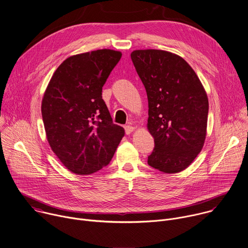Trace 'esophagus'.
<instances>
[{
	"label": "esophagus",
	"mask_w": 248,
	"mask_h": 248,
	"mask_svg": "<svg viewBox=\"0 0 248 248\" xmlns=\"http://www.w3.org/2000/svg\"><path fill=\"white\" fill-rule=\"evenodd\" d=\"M124 130H125L126 134H130L134 130V127L131 126V125H125L124 126Z\"/></svg>",
	"instance_id": "1"
}]
</instances>
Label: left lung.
Here are the masks:
<instances>
[{
  "label": "left lung",
  "instance_id": "1",
  "mask_svg": "<svg viewBox=\"0 0 248 248\" xmlns=\"http://www.w3.org/2000/svg\"><path fill=\"white\" fill-rule=\"evenodd\" d=\"M130 56L148 97L147 127L155 141L148 164L164 173L180 172L204 144L206 93L192 67L177 54L138 49Z\"/></svg>",
  "mask_w": 248,
  "mask_h": 248
}]
</instances>
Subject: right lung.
Returning <instances> with one entry per match:
<instances>
[{
    "mask_svg": "<svg viewBox=\"0 0 248 248\" xmlns=\"http://www.w3.org/2000/svg\"><path fill=\"white\" fill-rule=\"evenodd\" d=\"M121 57V51L106 48L70 56L45 92L42 116L47 141L76 174H92L106 167L124 135L102 99V88Z\"/></svg>",
    "mask_w": 248,
    "mask_h": 248,
    "instance_id": "right-lung-1",
    "label": "right lung"
}]
</instances>
